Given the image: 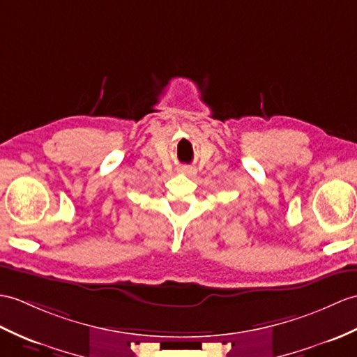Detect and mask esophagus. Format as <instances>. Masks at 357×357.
Instances as JSON below:
<instances>
[{"mask_svg": "<svg viewBox=\"0 0 357 357\" xmlns=\"http://www.w3.org/2000/svg\"><path fill=\"white\" fill-rule=\"evenodd\" d=\"M179 172L182 173V175L193 176L195 173H196V169H195V167H190V165H181V167H179Z\"/></svg>", "mask_w": 357, "mask_h": 357, "instance_id": "34e87169", "label": "esophagus"}]
</instances>
